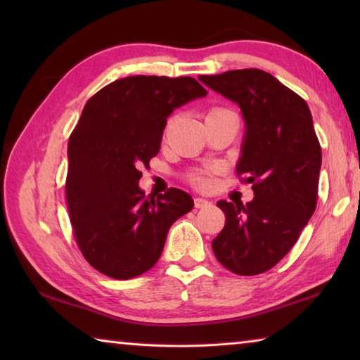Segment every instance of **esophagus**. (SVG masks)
<instances>
[{"instance_id":"1","label":"esophagus","mask_w":360,"mask_h":360,"mask_svg":"<svg viewBox=\"0 0 360 360\" xmlns=\"http://www.w3.org/2000/svg\"><path fill=\"white\" fill-rule=\"evenodd\" d=\"M211 205L212 203L210 202V200H206V198H200V197L195 198V208H198V210L208 208V206H211Z\"/></svg>"}]
</instances>
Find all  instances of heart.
I'll use <instances>...</instances> for the list:
<instances>
[{
    "instance_id": "heart-1",
    "label": "heart",
    "mask_w": 360,
    "mask_h": 360,
    "mask_svg": "<svg viewBox=\"0 0 360 360\" xmlns=\"http://www.w3.org/2000/svg\"><path fill=\"white\" fill-rule=\"evenodd\" d=\"M221 109L222 108H214V109H211V111H221ZM214 173H216V168H212V167L197 169V172H193L191 176H188V181H191V184L193 187L206 191V188H210V187H212V184H214V179H212V174Z\"/></svg>"
}]
</instances>
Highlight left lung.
Segmentation results:
<instances>
[{
	"instance_id": "8db88e82",
	"label": "left lung",
	"mask_w": 360,
	"mask_h": 360,
	"mask_svg": "<svg viewBox=\"0 0 360 360\" xmlns=\"http://www.w3.org/2000/svg\"><path fill=\"white\" fill-rule=\"evenodd\" d=\"M198 79L241 108L246 133L236 173L254 191L246 205L217 202L225 225L212 251L235 275H260L290 251L318 203L322 152L311 112L302 96L262 70Z\"/></svg>"
}]
</instances>
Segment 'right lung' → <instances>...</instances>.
Wrapping results in <instances>:
<instances>
[{
    "mask_svg": "<svg viewBox=\"0 0 360 360\" xmlns=\"http://www.w3.org/2000/svg\"><path fill=\"white\" fill-rule=\"evenodd\" d=\"M206 94L188 76H130L85 103L68 143L66 203L79 249L103 275L130 279L150 270L169 227L193 208L174 187L146 197L139 167L160 150L168 115Z\"/></svg>",
    "mask_w": 360,
    "mask_h": 360,
    "instance_id": "right-lung-1",
    "label": "right lung"
}]
</instances>
